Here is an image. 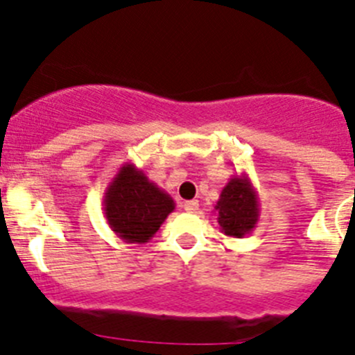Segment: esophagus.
Segmentation results:
<instances>
[{"label": "esophagus", "mask_w": 355, "mask_h": 355, "mask_svg": "<svg viewBox=\"0 0 355 355\" xmlns=\"http://www.w3.org/2000/svg\"><path fill=\"white\" fill-rule=\"evenodd\" d=\"M184 211L187 212H197L198 211V202L197 200H188L183 204Z\"/></svg>", "instance_id": "obj_1"}]
</instances>
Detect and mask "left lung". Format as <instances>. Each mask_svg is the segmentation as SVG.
<instances>
[{
  "mask_svg": "<svg viewBox=\"0 0 355 355\" xmlns=\"http://www.w3.org/2000/svg\"><path fill=\"white\" fill-rule=\"evenodd\" d=\"M218 225L226 237L242 239L254 230L259 219L258 191L248 174L234 175L214 205Z\"/></svg>",
  "mask_w": 355,
  "mask_h": 355,
  "instance_id": "8db88e82",
  "label": "left lung"
}]
</instances>
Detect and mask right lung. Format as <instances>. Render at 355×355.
Returning <instances> with one entry per match:
<instances>
[{
    "mask_svg": "<svg viewBox=\"0 0 355 355\" xmlns=\"http://www.w3.org/2000/svg\"><path fill=\"white\" fill-rule=\"evenodd\" d=\"M103 205L111 230L129 244H146L175 209L171 195L129 162L107 184Z\"/></svg>",
    "mask_w": 355,
    "mask_h": 355,
    "instance_id": "add662e5",
    "label": "right lung"
}]
</instances>
